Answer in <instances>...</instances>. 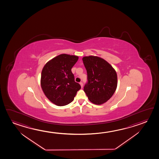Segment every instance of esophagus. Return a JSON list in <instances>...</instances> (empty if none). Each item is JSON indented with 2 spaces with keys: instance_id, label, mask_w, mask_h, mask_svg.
<instances>
[{
  "instance_id": "obj_1",
  "label": "esophagus",
  "mask_w": 159,
  "mask_h": 159,
  "mask_svg": "<svg viewBox=\"0 0 159 159\" xmlns=\"http://www.w3.org/2000/svg\"><path fill=\"white\" fill-rule=\"evenodd\" d=\"M80 85H81V87L82 88V87H83V83H82V82H80Z\"/></svg>"
}]
</instances>
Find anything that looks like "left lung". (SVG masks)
I'll return each mask as SVG.
<instances>
[{
	"mask_svg": "<svg viewBox=\"0 0 159 159\" xmlns=\"http://www.w3.org/2000/svg\"><path fill=\"white\" fill-rule=\"evenodd\" d=\"M82 60L88 78L84 91L92 103L102 105L110 99L117 89L116 70L108 62L99 57H84Z\"/></svg>",
	"mask_w": 159,
	"mask_h": 159,
	"instance_id": "obj_1",
	"label": "left lung"
}]
</instances>
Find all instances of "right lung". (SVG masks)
<instances>
[{
    "mask_svg": "<svg viewBox=\"0 0 159 159\" xmlns=\"http://www.w3.org/2000/svg\"><path fill=\"white\" fill-rule=\"evenodd\" d=\"M78 59V57L75 55L59 54L43 67L41 88L47 98L57 106H63L72 102L81 89L71 71Z\"/></svg>",
    "mask_w": 159,
    "mask_h": 159,
    "instance_id": "obj_1",
    "label": "right lung"
}]
</instances>
